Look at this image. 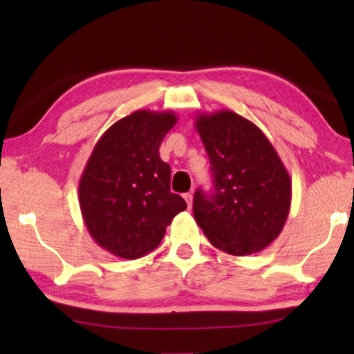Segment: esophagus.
Returning a JSON list of instances; mask_svg holds the SVG:
<instances>
[{"mask_svg": "<svg viewBox=\"0 0 354 354\" xmlns=\"http://www.w3.org/2000/svg\"><path fill=\"white\" fill-rule=\"evenodd\" d=\"M183 196H184V200H185V203H187V207L190 209V207H192V203H194V195H192V194H190V192H189V194H184Z\"/></svg>", "mask_w": 354, "mask_h": 354, "instance_id": "esophagus-1", "label": "esophagus"}]
</instances>
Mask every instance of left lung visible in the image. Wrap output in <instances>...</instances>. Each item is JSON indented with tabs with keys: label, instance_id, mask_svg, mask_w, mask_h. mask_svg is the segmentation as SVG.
<instances>
[{
	"label": "left lung",
	"instance_id": "obj_1",
	"mask_svg": "<svg viewBox=\"0 0 354 354\" xmlns=\"http://www.w3.org/2000/svg\"><path fill=\"white\" fill-rule=\"evenodd\" d=\"M195 128L211 162L214 189L195 192L196 223L215 248L247 256L279 236L292 181L266 134L232 111L200 113Z\"/></svg>",
	"mask_w": 354,
	"mask_h": 354
}]
</instances>
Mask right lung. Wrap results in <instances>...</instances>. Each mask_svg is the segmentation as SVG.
<instances>
[{
    "label": "right lung",
    "mask_w": 354,
    "mask_h": 354,
    "mask_svg": "<svg viewBox=\"0 0 354 354\" xmlns=\"http://www.w3.org/2000/svg\"><path fill=\"white\" fill-rule=\"evenodd\" d=\"M175 112L136 111L100 137L80 179V206L88 234L123 259L153 251L175 215L187 209L170 192V165L159 147Z\"/></svg>",
    "instance_id": "obj_1"
}]
</instances>
